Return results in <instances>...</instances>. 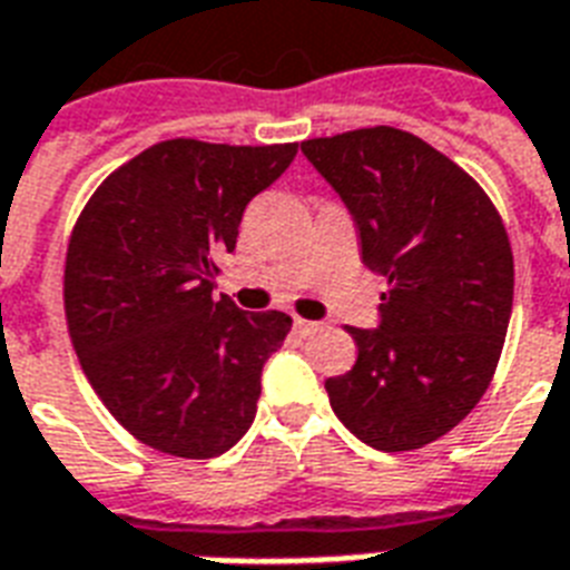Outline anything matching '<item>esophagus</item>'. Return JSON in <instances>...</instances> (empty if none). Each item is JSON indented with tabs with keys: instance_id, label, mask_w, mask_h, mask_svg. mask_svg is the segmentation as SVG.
I'll use <instances>...</instances> for the list:
<instances>
[{
	"instance_id": "esophagus-1",
	"label": "esophagus",
	"mask_w": 570,
	"mask_h": 570,
	"mask_svg": "<svg viewBox=\"0 0 570 570\" xmlns=\"http://www.w3.org/2000/svg\"><path fill=\"white\" fill-rule=\"evenodd\" d=\"M322 325L320 322H311V320H302V316H295V331L302 334V337H311V334H316Z\"/></svg>"
}]
</instances>
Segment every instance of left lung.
I'll use <instances>...</instances> for the list:
<instances>
[{
  "label": "left lung",
  "mask_w": 570,
  "mask_h": 570,
  "mask_svg": "<svg viewBox=\"0 0 570 570\" xmlns=\"http://www.w3.org/2000/svg\"><path fill=\"white\" fill-rule=\"evenodd\" d=\"M357 224L361 257L387 277L381 325L348 328L357 361L325 381L340 423L381 452L455 429L494 379L512 316L514 259L485 189L396 127L302 141Z\"/></svg>",
  "instance_id": "obj_1"
}]
</instances>
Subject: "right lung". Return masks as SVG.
<instances>
[{
    "mask_svg": "<svg viewBox=\"0 0 570 570\" xmlns=\"http://www.w3.org/2000/svg\"><path fill=\"white\" fill-rule=\"evenodd\" d=\"M298 145L168 138L106 177L67 242L70 343L109 414L147 446L215 459L248 432L293 320L213 298L254 195Z\"/></svg>",
    "mask_w": 570,
    "mask_h": 570,
    "instance_id": "right-lung-1",
    "label": "right lung"
}]
</instances>
